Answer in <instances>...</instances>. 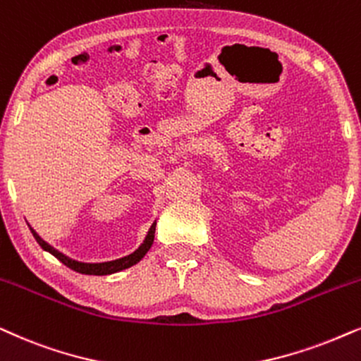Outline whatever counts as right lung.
<instances>
[{"instance_id": "1", "label": "right lung", "mask_w": 361, "mask_h": 361, "mask_svg": "<svg viewBox=\"0 0 361 361\" xmlns=\"http://www.w3.org/2000/svg\"><path fill=\"white\" fill-rule=\"evenodd\" d=\"M30 231H31L32 235H35L36 242L41 245V249L49 252L51 255H54L56 259H58L59 262H63L64 265L69 267V269L74 270V272H79V274H84V275H111V274L121 272V270L129 269V267L135 265L140 259H142L144 255L147 254V250L151 249L152 242H154V233H156V222L152 224L151 228H149L146 238H144V242L140 243V247L137 250L133 252L130 255L123 257V259L111 260V262H102V264H84V262H78V260L69 259L68 255L61 254L59 250H56L54 247H51L48 242H44L43 238L37 235L36 231H32L31 227H30Z\"/></svg>"}]
</instances>
